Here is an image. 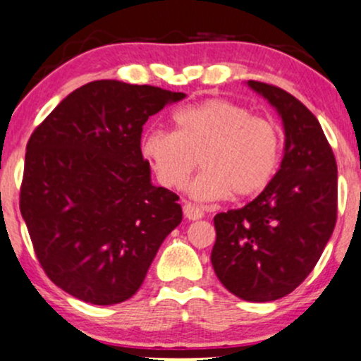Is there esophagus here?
I'll use <instances>...</instances> for the list:
<instances>
[{"label": "esophagus", "instance_id": "esophagus-1", "mask_svg": "<svg viewBox=\"0 0 361 361\" xmlns=\"http://www.w3.org/2000/svg\"><path fill=\"white\" fill-rule=\"evenodd\" d=\"M183 214L188 221H198V219L204 217V210L195 204H190V202H185L183 205Z\"/></svg>", "mask_w": 361, "mask_h": 361}]
</instances>
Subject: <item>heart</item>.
Here are the masks:
<instances>
[{
	"label": "heart",
	"mask_w": 361,
	"mask_h": 361,
	"mask_svg": "<svg viewBox=\"0 0 361 361\" xmlns=\"http://www.w3.org/2000/svg\"><path fill=\"white\" fill-rule=\"evenodd\" d=\"M171 120L173 132L147 130L140 137L144 159L166 188H183L197 161L204 169L188 193L198 202L250 197L275 176L281 134L273 120L221 98L183 106Z\"/></svg>",
	"instance_id": "obj_1"
}]
</instances>
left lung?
Returning <instances> with one entry per match:
<instances>
[{
  "label": "left lung",
  "mask_w": 361,
  "mask_h": 361,
  "mask_svg": "<svg viewBox=\"0 0 361 361\" xmlns=\"http://www.w3.org/2000/svg\"><path fill=\"white\" fill-rule=\"evenodd\" d=\"M285 128L280 169L255 200L214 217L212 267L239 299L270 302L293 292L321 258L338 215V166L321 123L279 86L247 81Z\"/></svg>",
  "instance_id": "left-lung-1"
}]
</instances>
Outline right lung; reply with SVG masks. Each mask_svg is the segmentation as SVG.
<instances>
[{
    "mask_svg": "<svg viewBox=\"0 0 361 361\" xmlns=\"http://www.w3.org/2000/svg\"><path fill=\"white\" fill-rule=\"evenodd\" d=\"M185 93L115 80L74 90L27 144L20 212L45 275L82 302L114 305L140 288L181 222L180 197L151 183L142 126Z\"/></svg>",
    "mask_w": 361,
    "mask_h": 361,
    "instance_id": "1",
    "label": "right lung"
}]
</instances>
